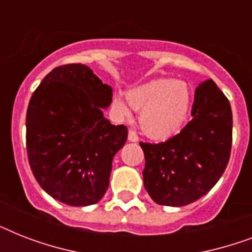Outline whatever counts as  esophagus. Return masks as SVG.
Returning a JSON list of instances; mask_svg holds the SVG:
<instances>
[{
    "label": "esophagus",
    "instance_id": "esophagus-1",
    "mask_svg": "<svg viewBox=\"0 0 252 252\" xmlns=\"http://www.w3.org/2000/svg\"><path fill=\"white\" fill-rule=\"evenodd\" d=\"M128 140H129V141H132V142L138 141L137 132H136V130H133V129H129V132H128Z\"/></svg>",
    "mask_w": 252,
    "mask_h": 252
}]
</instances>
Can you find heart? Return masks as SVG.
<instances>
[{"label": "heart", "instance_id": "heart-1", "mask_svg": "<svg viewBox=\"0 0 252 252\" xmlns=\"http://www.w3.org/2000/svg\"><path fill=\"white\" fill-rule=\"evenodd\" d=\"M128 102L140 112V124L148 136L168 138L176 134L187 123L191 114V87L183 81L158 78L129 91ZM115 110L123 116L129 115L126 103L114 99Z\"/></svg>", "mask_w": 252, "mask_h": 252}]
</instances>
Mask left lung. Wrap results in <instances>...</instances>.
Returning a JSON list of instances; mask_svg holds the SVG:
<instances>
[{
    "instance_id": "1",
    "label": "left lung",
    "mask_w": 252,
    "mask_h": 252,
    "mask_svg": "<svg viewBox=\"0 0 252 252\" xmlns=\"http://www.w3.org/2000/svg\"><path fill=\"white\" fill-rule=\"evenodd\" d=\"M233 142V116L227 98L213 80L195 91L192 119L167 141L140 142L144 186L157 204L183 207L211 191L225 171Z\"/></svg>"
}]
</instances>
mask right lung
Instances as JSON below:
<instances>
[{"instance_id":"right-lung-1","label":"right lung","mask_w":252,"mask_h":252,"mask_svg":"<svg viewBox=\"0 0 252 252\" xmlns=\"http://www.w3.org/2000/svg\"><path fill=\"white\" fill-rule=\"evenodd\" d=\"M112 87L84 64H65L43 78L30 99L26 146L30 167L53 199L73 207L98 203L110 184L114 156L128 137L102 108Z\"/></svg>"}]
</instances>
